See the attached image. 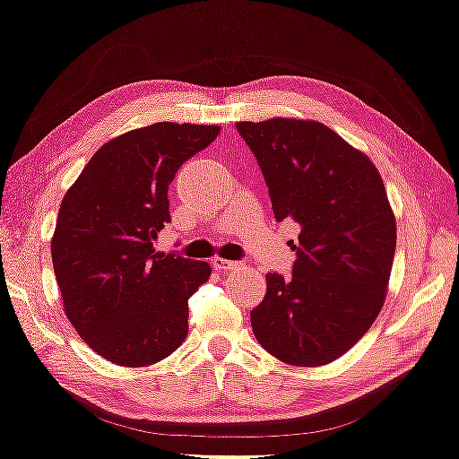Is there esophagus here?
<instances>
[{"label":"esophagus","mask_w":459,"mask_h":459,"mask_svg":"<svg viewBox=\"0 0 459 459\" xmlns=\"http://www.w3.org/2000/svg\"><path fill=\"white\" fill-rule=\"evenodd\" d=\"M212 265H214L216 270H235V268H241V262H237V259H222V257H216L214 262H212Z\"/></svg>","instance_id":"obj_1"}]
</instances>
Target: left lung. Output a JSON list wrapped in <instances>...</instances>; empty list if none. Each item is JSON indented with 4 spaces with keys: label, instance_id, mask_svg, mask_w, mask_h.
Returning <instances> with one entry per match:
<instances>
[{
    "label": "left lung",
    "instance_id": "left-lung-1",
    "mask_svg": "<svg viewBox=\"0 0 459 459\" xmlns=\"http://www.w3.org/2000/svg\"><path fill=\"white\" fill-rule=\"evenodd\" d=\"M262 169L278 222L295 221L290 276L265 273L251 327L272 357L295 367L336 360L365 336L385 299L395 218L365 154L317 121L237 123Z\"/></svg>",
    "mask_w": 459,
    "mask_h": 459
}]
</instances>
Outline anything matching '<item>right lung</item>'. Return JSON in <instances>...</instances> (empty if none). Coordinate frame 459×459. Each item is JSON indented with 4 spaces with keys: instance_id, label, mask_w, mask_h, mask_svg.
<instances>
[{
    "instance_id": "right-lung-1",
    "label": "right lung",
    "mask_w": 459,
    "mask_h": 459,
    "mask_svg": "<svg viewBox=\"0 0 459 459\" xmlns=\"http://www.w3.org/2000/svg\"><path fill=\"white\" fill-rule=\"evenodd\" d=\"M218 126L160 121L107 142L67 189L51 241L65 316L102 359L143 367L167 359L189 330L187 300L210 265L156 253L170 222L169 186Z\"/></svg>"
}]
</instances>
